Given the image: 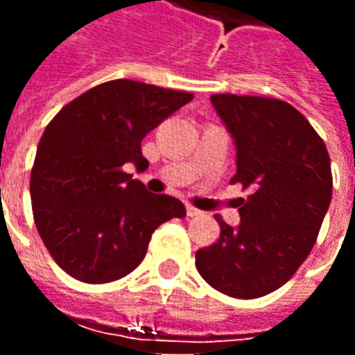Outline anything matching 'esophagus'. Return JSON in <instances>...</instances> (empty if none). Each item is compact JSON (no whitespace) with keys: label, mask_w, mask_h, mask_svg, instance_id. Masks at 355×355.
Returning a JSON list of instances; mask_svg holds the SVG:
<instances>
[{"label":"esophagus","mask_w":355,"mask_h":355,"mask_svg":"<svg viewBox=\"0 0 355 355\" xmlns=\"http://www.w3.org/2000/svg\"><path fill=\"white\" fill-rule=\"evenodd\" d=\"M186 215L188 216H201L200 209L192 207V205H186Z\"/></svg>","instance_id":"esophagus-1"}]
</instances>
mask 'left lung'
<instances>
[{
    "mask_svg": "<svg viewBox=\"0 0 355 355\" xmlns=\"http://www.w3.org/2000/svg\"><path fill=\"white\" fill-rule=\"evenodd\" d=\"M236 144V175L251 190L241 223L196 253L201 277L234 298H259L291 279L312 251L333 193L327 148L298 110L277 98L213 94Z\"/></svg>",
    "mask_w": 355,
    "mask_h": 355,
    "instance_id": "8db88e82",
    "label": "left lung"
}]
</instances>
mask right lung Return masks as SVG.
Here are the masks:
<instances>
[{"label": "right lung", "instance_id": "add662e5", "mask_svg": "<svg viewBox=\"0 0 355 355\" xmlns=\"http://www.w3.org/2000/svg\"><path fill=\"white\" fill-rule=\"evenodd\" d=\"M192 93L114 80L53 117L37 144L30 196L51 257L76 279L110 283L139 266L154 230L186 216L182 201L150 193L125 173L148 167L140 142Z\"/></svg>", "mask_w": 355, "mask_h": 355}]
</instances>
